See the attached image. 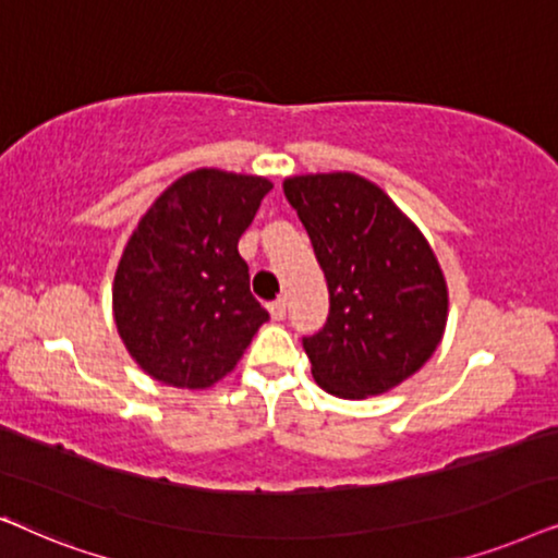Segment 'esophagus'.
Here are the masks:
<instances>
[{
    "mask_svg": "<svg viewBox=\"0 0 558 558\" xmlns=\"http://www.w3.org/2000/svg\"><path fill=\"white\" fill-rule=\"evenodd\" d=\"M270 316L275 318V322H280V318L286 316V299H275L270 303Z\"/></svg>",
    "mask_w": 558,
    "mask_h": 558,
    "instance_id": "34e87169",
    "label": "esophagus"
}]
</instances>
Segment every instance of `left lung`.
<instances>
[{"label":"left lung","instance_id":"left-lung-1","mask_svg":"<svg viewBox=\"0 0 558 558\" xmlns=\"http://www.w3.org/2000/svg\"><path fill=\"white\" fill-rule=\"evenodd\" d=\"M329 286V318L303 339L326 392L383 396L418 373L447 329L449 288L434 250L367 178L337 173L283 181Z\"/></svg>","mask_w":558,"mask_h":558}]
</instances>
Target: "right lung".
<instances>
[{
    "label": "right lung",
    "mask_w": 558,
    "mask_h": 558,
    "mask_svg": "<svg viewBox=\"0 0 558 558\" xmlns=\"http://www.w3.org/2000/svg\"><path fill=\"white\" fill-rule=\"evenodd\" d=\"M270 189L263 175L198 168L137 221L119 257L111 311L130 356L153 380L211 388L267 322L236 242Z\"/></svg>",
    "instance_id": "right-lung-1"
}]
</instances>
